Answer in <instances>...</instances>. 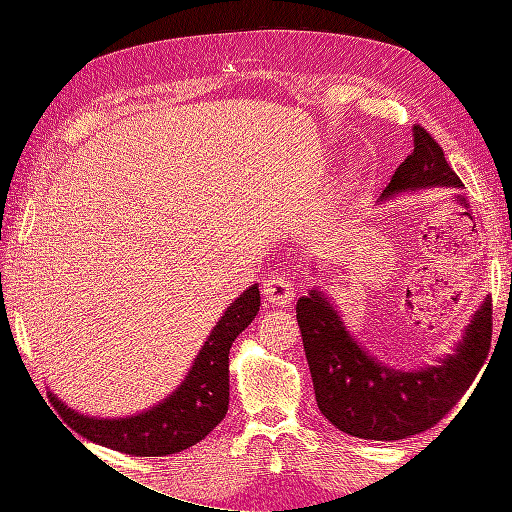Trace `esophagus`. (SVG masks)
<instances>
[{
	"label": "esophagus",
	"mask_w": 512,
	"mask_h": 512,
	"mask_svg": "<svg viewBox=\"0 0 512 512\" xmlns=\"http://www.w3.org/2000/svg\"><path fill=\"white\" fill-rule=\"evenodd\" d=\"M262 294L273 307H288L294 299V286L284 275H271L262 286Z\"/></svg>",
	"instance_id": "obj_1"
}]
</instances>
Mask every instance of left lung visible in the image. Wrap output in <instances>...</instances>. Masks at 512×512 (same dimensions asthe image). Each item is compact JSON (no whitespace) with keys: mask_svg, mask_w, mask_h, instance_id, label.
Masks as SVG:
<instances>
[{"mask_svg":"<svg viewBox=\"0 0 512 512\" xmlns=\"http://www.w3.org/2000/svg\"><path fill=\"white\" fill-rule=\"evenodd\" d=\"M412 141V153L399 164L378 203L421 190L463 188L431 134L414 126ZM297 320L320 412L339 431L363 440H404L436 425L470 389L491 346L489 294L451 354L412 369L386 365L356 342L320 288L297 301Z\"/></svg>","mask_w":512,"mask_h":512,"instance_id":"left-lung-1","label":"left lung"}]
</instances>
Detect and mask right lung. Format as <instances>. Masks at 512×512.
Here are the masks:
<instances>
[{
  "mask_svg": "<svg viewBox=\"0 0 512 512\" xmlns=\"http://www.w3.org/2000/svg\"><path fill=\"white\" fill-rule=\"evenodd\" d=\"M260 309L258 284L232 301L177 389L156 406L130 416H91L70 408L55 393L53 406L83 438L136 457H166L205 440L228 412V352Z\"/></svg>",
  "mask_w": 512,
  "mask_h": 512,
  "instance_id": "add662e5",
  "label": "right lung"
}]
</instances>
